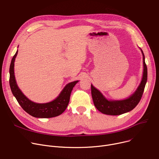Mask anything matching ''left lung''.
<instances>
[{
  "label": "left lung",
  "mask_w": 159,
  "mask_h": 159,
  "mask_svg": "<svg viewBox=\"0 0 159 159\" xmlns=\"http://www.w3.org/2000/svg\"><path fill=\"white\" fill-rule=\"evenodd\" d=\"M143 59V74L142 80L138 88L129 97L123 100H111L105 98L103 94L93 84L91 85V95L94 106L102 113L107 115H120L134 109L140 102L147 82L148 70L145 63V57L140 48Z\"/></svg>",
  "instance_id": "obj_1"
}]
</instances>
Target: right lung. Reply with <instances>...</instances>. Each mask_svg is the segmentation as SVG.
Listing matches in <instances>:
<instances>
[{
  "instance_id": "right-lung-1",
  "label": "right lung",
  "mask_w": 159,
  "mask_h": 159,
  "mask_svg": "<svg viewBox=\"0 0 159 159\" xmlns=\"http://www.w3.org/2000/svg\"><path fill=\"white\" fill-rule=\"evenodd\" d=\"M18 50L11 62L9 68V85L14 97L22 109L30 116L39 118H49L59 116L68 107L70 94L73 87L79 80L68 83L62 89L59 96L50 102L45 103H36L29 100L18 88L15 76L14 66Z\"/></svg>"
}]
</instances>
